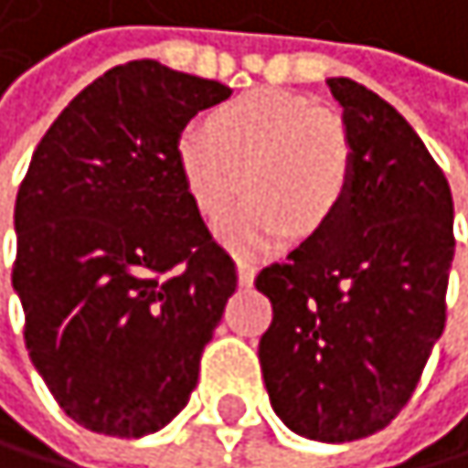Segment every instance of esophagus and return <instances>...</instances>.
Listing matches in <instances>:
<instances>
[{"label": "esophagus", "mask_w": 468, "mask_h": 468, "mask_svg": "<svg viewBox=\"0 0 468 468\" xmlns=\"http://www.w3.org/2000/svg\"><path fill=\"white\" fill-rule=\"evenodd\" d=\"M256 279V264L247 261V259H239V284L241 287H250Z\"/></svg>", "instance_id": "obj_1"}]
</instances>
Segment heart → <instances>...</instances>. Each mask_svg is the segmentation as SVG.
<instances>
[{
  "mask_svg": "<svg viewBox=\"0 0 468 468\" xmlns=\"http://www.w3.org/2000/svg\"><path fill=\"white\" fill-rule=\"evenodd\" d=\"M177 169L204 218L221 215L247 186L253 204L221 224L239 253L316 232L339 209L351 181V146L342 123L304 97L256 89L212 112L209 129L186 126L175 144Z\"/></svg>",
  "mask_w": 468,
  "mask_h": 468,
  "instance_id": "1",
  "label": "heart"
}]
</instances>
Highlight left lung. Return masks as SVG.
I'll return each instance as SVG.
<instances>
[{
	"instance_id": "1",
	"label": "left lung",
	"mask_w": 468,
	"mask_h": 468,
	"mask_svg": "<svg viewBox=\"0 0 468 468\" xmlns=\"http://www.w3.org/2000/svg\"><path fill=\"white\" fill-rule=\"evenodd\" d=\"M328 89L351 146L348 192L287 261L256 276L273 304L259 359L287 429L348 443L399 414L446 328L454 204L403 114L348 77Z\"/></svg>"
}]
</instances>
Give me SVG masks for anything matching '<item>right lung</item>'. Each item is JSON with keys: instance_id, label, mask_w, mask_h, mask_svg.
<instances>
[{"instance_id": "1", "label": "right lung", "mask_w": 468, "mask_h": 468, "mask_svg": "<svg viewBox=\"0 0 468 468\" xmlns=\"http://www.w3.org/2000/svg\"><path fill=\"white\" fill-rule=\"evenodd\" d=\"M227 97L154 59L114 65L62 109L16 192L25 348L59 409L91 431L164 429L236 293V264L175 157L189 120Z\"/></svg>"}]
</instances>
